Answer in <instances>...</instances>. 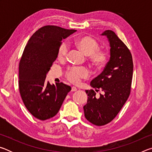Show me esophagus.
I'll use <instances>...</instances> for the list:
<instances>
[{
  "label": "esophagus",
  "mask_w": 152,
  "mask_h": 152,
  "mask_svg": "<svg viewBox=\"0 0 152 152\" xmlns=\"http://www.w3.org/2000/svg\"><path fill=\"white\" fill-rule=\"evenodd\" d=\"M76 91H77V88H76L75 86H72V89H71L72 92H75Z\"/></svg>",
  "instance_id": "1"
}]
</instances>
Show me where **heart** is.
<instances>
[{
	"instance_id": "b5f03b06",
	"label": "heart",
	"mask_w": 152,
	"mask_h": 152,
	"mask_svg": "<svg viewBox=\"0 0 152 152\" xmlns=\"http://www.w3.org/2000/svg\"><path fill=\"white\" fill-rule=\"evenodd\" d=\"M74 45L85 56H88V60L92 65L96 68H102L107 61V53L99 50V45L96 40L88 36H82L75 40ZM68 47L66 43L62 42L58 50L59 60H65L68 53ZM89 72L84 67H73L69 68L66 73V78L72 83H78L81 78L88 77Z\"/></svg>"
}]
</instances>
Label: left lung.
I'll return each mask as SVG.
<instances>
[{
	"instance_id": "obj_1",
	"label": "left lung",
	"mask_w": 152,
	"mask_h": 152,
	"mask_svg": "<svg viewBox=\"0 0 152 152\" xmlns=\"http://www.w3.org/2000/svg\"><path fill=\"white\" fill-rule=\"evenodd\" d=\"M101 35L109 42L110 60L91 86L104 93L97 97L93 90H86L88 97L83 107L86 119L97 126L110 123L122 109L130 94L133 70L132 53L115 33L106 30Z\"/></svg>"
}]
</instances>
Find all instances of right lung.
I'll return each instance as SVG.
<instances>
[{
	"instance_id": "right-lung-1",
	"label": "right lung",
	"mask_w": 152,
	"mask_h": 152,
	"mask_svg": "<svg viewBox=\"0 0 152 152\" xmlns=\"http://www.w3.org/2000/svg\"><path fill=\"white\" fill-rule=\"evenodd\" d=\"M76 31L46 25L33 33L25 46L19 62V92L27 109L38 119L54 117L71 91L63 82L51 85L45 78L61 41Z\"/></svg>"
}]
</instances>
